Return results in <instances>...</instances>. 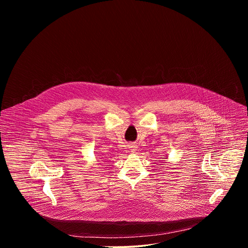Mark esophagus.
Segmentation results:
<instances>
[{
	"label": "esophagus",
	"mask_w": 248,
	"mask_h": 248,
	"mask_svg": "<svg viewBox=\"0 0 248 248\" xmlns=\"http://www.w3.org/2000/svg\"><path fill=\"white\" fill-rule=\"evenodd\" d=\"M128 147H129V149H130L131 151H135V149H136V146H135V145H133V144L128 145Z\"/></svg>",
	"instance_id": "1"
}]
</instances>
